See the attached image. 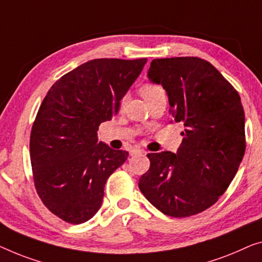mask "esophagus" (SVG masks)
Instances as JSON below:
<instances>
[{
	"label": "esophagus",
	"mask_w": 262,
	"mask_h": 262,
	"mask_svg": "<svg viewBox=\"0 0 262 262\" xmlns=\"http://www.w3.org/2000/svg\"><path fill=\"white\" fill-rule=\"evenodd\" d=\"M144 150L143 149H140V148H133L130 150V155L134 156V155H138V154H143Z\"/></svg>",
	"instance_id": "esophagus-1"
}]
</instances>
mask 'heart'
<instances>
[{"label": "heart", "instance_id": "1", "mask_svg": "<svg viewBox=\"0 0 262 262\" xmlns=\"http://www.w3.org/2000/svg\"><path fill=\"white\" fill-rule=\"evenodd\" d=\"M140 93H141L143 99L148 101V100L153 99V97H155V96L160 95V94L165 93V91H163V88L160 84L153 83V82H148V83H144L142 85L141 89H140ZM123 102H124V100H122V103Z\"/></svg>", "mask_w": 262, "mask_h": 262}]
</instances>
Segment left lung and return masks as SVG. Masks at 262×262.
I'll return each mask as SVG.
<instances>
[{
	"instance_id": "8db88e82",
	"label": "left lung",
	"mask_w": 262,
	"mask_h": 262,
	"mask_svg": "<svg viewBox=\"0 0 262 262\" xmlns=\"http://www.w3.org/2000/svg\"><path fill=\"white\" fill-rule=\"evenodd\" d=\"M148 77L166 89L171 115L175 122H183L185 132L177 154H147L150 166L140 178L139 188L166 215H195L215 204L243 161L246 135L240 95L200 57L155 58Z\"/></svg>"
}]
</instances>
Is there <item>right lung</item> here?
<instances>
[{
	"label": "right lung",
	"instance_id": "add662e5",
	"mask_svg": "<svg viewBox=\"0 0 262 262\" xmlns=\"http://www.w3.org/2000/svg\"><path fill=\"white\" fill-rule=\"evenodd\" d=\"M147 58H95L64 74L42 101L30 133L35 189L54 215L79 225L100 209L108 178L128 158L97 142V129L120 111V101Z\"/></svg>",
	"mask_w": 262,
	"mask_h": 262
}]
</instances>
